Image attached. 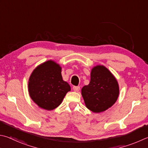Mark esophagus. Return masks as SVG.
<instances>
[{
    "label": "esophagus",
    "instance_id": "1",
    "mask_svg": "<svg viewBox=\"0 0 148 148\" xmlns=\"http://www.w3.org/2000/svg\"><path fill=\"white\" fill-rule=\"evenodd\" d=\"M72 88H73V90H74V91H75V92H78L80 89V87H79V86H74Z\"/></svg>",
    "mask_w": 148,
    "mask_h": 148
}]
</instances>
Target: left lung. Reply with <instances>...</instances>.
Segmentation results:
<instances>
[{
    "label": "left lung",
    "mask_w": 148,
    "mask_h": 148,
    "mask_svg": "<svg viewBox=\"0 0 148 148\" xmlns=\"http://www.w3.org/2000/svg\"><path fill=\"white\" fill-rule=\"evenodd\" d=\"M82 95L88 109L100 112L111 107L117 100L119 85L108 69L98 65L92 69L90 82L82 88Z\"/></svg>",
    "instance_id": "obj_1"
}]
</instances>
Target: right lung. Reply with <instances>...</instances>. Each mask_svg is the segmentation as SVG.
Masks as SVG:
<instances>
[{
	"instance_id": "obj_1",
	"label": "right lung",
	"mask_w": 148,
	"mask_h": 148,
	"mask_svg": "<svg viewBox=\"0 0 148 148\" xmlns=\"http://www.w3.org/2000/svg\"><path fill=\"white\" fill-rule=\"evenodd\" d=\"M61 68L52 61L38 66L29 79L28 91L33 101L39 107L53 110L62 102L67 92L71 90L68 83L64 82Z\"/></svg>"
}]
</instances>
